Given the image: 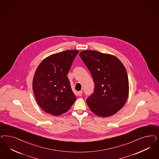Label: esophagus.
Here are the masks:
<instances>
[{"label": "esophagus", "mask_w": 159, "mask_h": 159, "mask_svg": "<svg viewBox=\"0 0 159 159\" xmlns=\"http://www.w3.org/2000/svg\"><path fill=\"white\" fill-rule=\"evenodd\" d=\"M82 94V91H78V95L80 97V96H81Z\"/></svg>", "instance_id": "1"}]
</instances>
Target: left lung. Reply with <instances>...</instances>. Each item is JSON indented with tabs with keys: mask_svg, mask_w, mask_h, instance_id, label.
I'll list each match as a JSON object with an SVG mask.
<instances>
[{
	"mask_svg": "<svg viewBox=\"0 0 159 159\" xmlns=\"http://www.w3.org/2000/svg\"><path fill=\"white\" fill-rule=\"evenodd\" d=\"M80 56L92 75L95 88L87 99L89 108L101 117L115 114L123 107L129 94V80L117 57L98 51L85 50Z\"/></svg>",
	"mask_w": 159,
	"mask_h": 159,
	"instance_id": "8db88e82",
	"label": "left lung"
}]
</instances>
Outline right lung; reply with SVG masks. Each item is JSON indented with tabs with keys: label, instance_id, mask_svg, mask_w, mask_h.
<instances>
[{
	"label": "right lung",
	"instance_id": "obj_1",
	"mask_svg": "<svg viewBox=\"0 0 159 159\" xmlns=\"http://www.w3.org/2000/svg\"><path fill=\"white\" fill-rule=\"evenodd\" d=\"M78 50H67L45 58L36 70L33 90L45 112L54 116L68 111L76 100L67 77Z\"/></svg>",
	"mask_w": 159,
	"mask_h": 159
}]
</instances>
